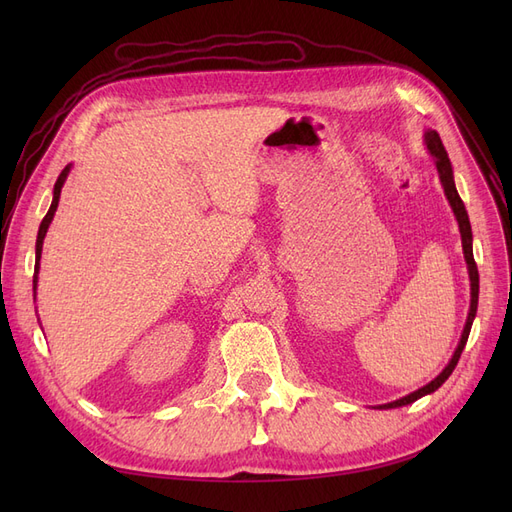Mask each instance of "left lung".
Masks as SVG:
<instances>
[{"instance_id": "8db88e82", "label": "left lung", "mask_w": 512, "mask_h": 512, "mask_svg": "<svg viewBox=\"0 0 512 512\" xmlns=\"http://www.w3.org/2000/svg\"><path fill=\"white\" fill-rule=\"evenodd\" d=\"M425 145L429 149V153L433 156V160H436V168H438V175H440V181H442V188H444V194L448 198V203H451L455 215H457V222H459V230H461V243H463V254H466V262H468V271H470V286H472V301H470V314H468V322H466V329H463V335H461V342L453 354L451 363H448L444 367L442 374L431 380L427 386H423V389H418L414 393H410L408 397H401L397 401H391V404H384L380 408H399V406H408L412 404V401L421 399L423 395H429L436 389H440V386L448 380V376L453 374L455 365L459 363V356L463 352V348H466V342H468V335H470V329H472V320L476 316V307H478V267L474 262V254H472V228H470V220H468V213H466V207H463V200L459 198L457 194V188H455V181H453V168H451V160H448V153L440 141V134L436 130H429L425 132Z\"/></svg>"}]
</instances>
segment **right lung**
Listing matches in <instances>:
<instances>
[{"label":"right lung","instance_id":"right-lung-1","mask_svg":"<svg viewBox=\"0 0 512 512\" xmlns=\"http://www.w3.org/2000/svg\"><path fill=\"white\" fill-rule=\"evenodd\" d=\"M68 173H70V166H66L64 170H61V175L57 177V183H55V190H53V203H51V209H49V213L44 215V220H42V224H40V230H38V239H36V267H34V271L38 273V262H40V254H42V241H44V235H46V228H49V224H51V220H53V215H55V211H57V203H59V194H61V185H64V181H66V177H68ZM36 277V275H34ZM36 282V280H34ZM36 290V288H34Z\"/></svg>","mask_w":512,"mask_h":512}]
</instances>
